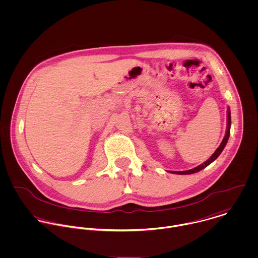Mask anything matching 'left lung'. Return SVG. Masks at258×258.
I'll use <instances>...</instances> for the list:
<instances>
[{
  "instance_id": "1",
  "label": "left lung",
  "mask_w": 258,
  "mask_h": 258,
  "mask_svg": "<svg viewBox=\"0 0 258 258\" xmlns=\"http://www.w3.org/2000/svg\"><path fill=\"white\" fill-rule=\"evenodd\" d=\"M230 124H231V119H230V110L229 108L227 109V127H226V132H225V136L223 138V140L221 141V145L220 147L218 148L216 150V152L211 156V158L209 160H207L205 163L201 164L200 166L194 168V169H190V170H187V171H181V172H175V171H170L171 173L173 174H178V175H189V174H195L197 172H200L201 170L205 169L206 167H208L211 163H213L220 155H221L222 150L225 147L226 143H227V140L229 138V134H230Z\"/></svg>"
}]
</instances>
